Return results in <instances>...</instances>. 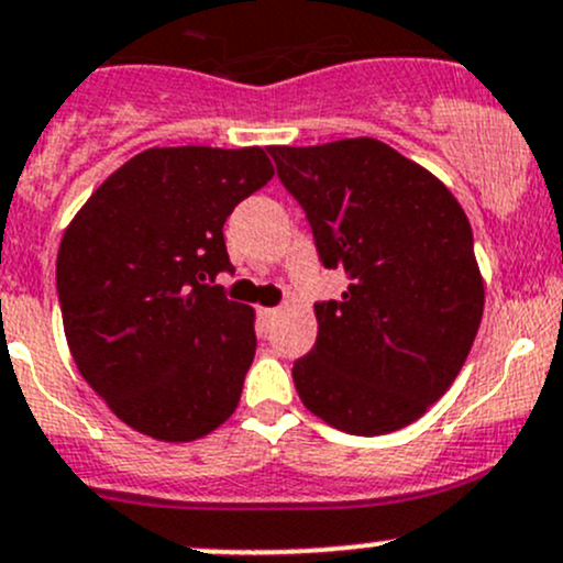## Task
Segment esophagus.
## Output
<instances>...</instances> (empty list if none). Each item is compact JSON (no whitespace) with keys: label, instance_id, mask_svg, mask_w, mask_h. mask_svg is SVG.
<instances>
[{"label":"esophagus","instance_id":"1","mask_svg":"<svg viewBox=\"0 0 563 563\" xmlns=\"http://www.w3.org/2000/svg\"><path fill=\"white\" fill-rule=\"evenodd\" d=\"M256 316H258V329L269 331L272 323H275L277 316H280V310H277V307H262V310H258Z\"/></svg>","mask_w":563,"mask_h":563}]
</instances>
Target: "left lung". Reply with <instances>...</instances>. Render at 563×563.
Here are the masks:
<instances>
[{
  "label": "left lung",
  "instance_id": "8db88e82",
  "mask_svg": "<svg viewBox=\"0 0 563 563\" xmlns=\"http://www.w3.org/2000/svg\"><path fill=\"white\" fill-rule=\"evenodd\" d=\"M269 156L321 264L351 280L340 299L316 301V345L294 361L299 399L361 437L412 423L455 380L483 318L464 210L386 142L275 145Z\"/></svg>",
  "mask_w": 563,
  "mask_h": 563
}]
</instances>
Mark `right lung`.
Wrapping results in <instances>:
<instances>
[{
  "mask_svg": "<svg viewBox=\"0 0 563 563\" xmlns=\"http://www.w3.org/2000/svg\"><path fill=\"white\" fill-rule=\"evenodd\" d=\"M272 175L262 147H151L64 232L56 291L75 364L153 440H199L240 401L253 310L212 283L234 272L223 223Z\"/></svg>",
  "mask_w": 563,
  "mask_h": 563,
  "instance_id": "right-lung-1",
  "label": "right lung"
}]
</instances>
